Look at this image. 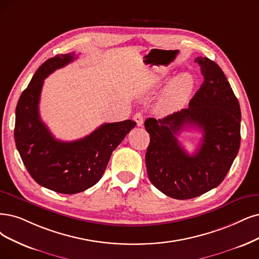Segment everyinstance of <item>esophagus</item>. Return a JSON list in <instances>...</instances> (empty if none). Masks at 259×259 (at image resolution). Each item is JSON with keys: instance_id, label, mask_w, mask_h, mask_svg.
Listing matches in <instances>:
<instances>
[{"instance_id": "34e87169", "label": "esophagus", "mask_w": 259, "mask_h": 259, "mask_svg": "<svg viewBox=\"0 0 259 259\" xmlns=\"http://www.w3.org/2000/svg\"><path fill=\"white\" fill-rule=\"evenodd\" d=\"M133 119L137 121V124H138L139 127L143 126V115H142V113L135 114V116H133Z\"/></svg>"}]
</instances>
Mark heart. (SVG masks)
Returning <instances> with one entry per match:
<instances>
[{
  "instance_id": "1",
  "label": "heart",
  "mask_w": 259,
  "mask_h": 259,
  "mask_svg": "<svg viewBox=\"0 0 259 259\" xmlns=\"http://www.w3.org/2000/svg\"><path fill=\"white\" fill-rule=\"evenodd\" d=\"M194 81L188 73L181 74L170 82L165 93L160 99V108L162 110H173L183 103L193 91Z\"/></svg>"
}]
</instances>
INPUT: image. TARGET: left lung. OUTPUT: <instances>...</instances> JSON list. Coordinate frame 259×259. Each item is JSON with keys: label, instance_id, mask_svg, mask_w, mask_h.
Returning a JSON list of instances; mask_svg holds the SVG:
<instances>
[{"label": "left lung", "instance_id": "8db88e82", "mask_svg": "<svg viewBox=\"0 0 259 259\" xmlns=\"http://www.w3.org/2000/svg\"><path fill=\"white\" fill-rule=\"evenodd\" d=\"M204 82L188 109L156 119L147 118L149 146L145 162L151 184L165 195L189 199L222 183L240 147L241 111L219 65L198 56ZM187 126L203 131L198 151L189 155L177 137Z\"/></svg>", "mask_w": 259, "mask_h": 259}]
</instances>
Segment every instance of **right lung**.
Listing matches in <instances>:
<instances>
[{"label":"right lung","instance_id":"obj_1","mask_svg":"<svg viewBox=\"0 0 259 259\" xmlns=\"http://www.w3.org/2000/svg\"><path fill=\"white\" fill-rule=\"evenodd\" d=\"M73 60L74 53L60 54L37 69L17 103L14 132L17 149L32 178L63 194L80 193L97 184L113 150L137 124L131 119L103 123L90 136L73 142L52 136L38 112L44 80Z\"/></svg>","mask_w":259,"mask_h":259}]
</instances>
